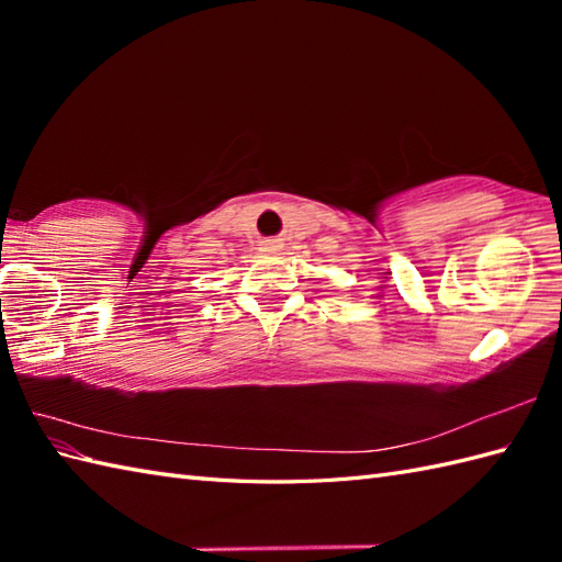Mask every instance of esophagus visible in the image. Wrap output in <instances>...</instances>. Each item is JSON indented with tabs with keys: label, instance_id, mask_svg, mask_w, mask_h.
<instances>
[{
	"label": "esophagus",
	"instance_id": "obj_1",
	"mask_svg": "<svg viewBox=\"0 0 562 562\" xmlns=\"http://www.w3.org/2000/svg\"><path fill=\"white\" fill-rule=\"evenodd\" d=\"M282 244L278 241V238H268V241H260V250L262 254H274V250H280Z\"/></svg>",
	"mask_w": 562,
	"mask_h": 562
}]
</instances>
